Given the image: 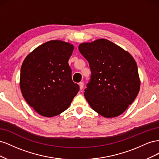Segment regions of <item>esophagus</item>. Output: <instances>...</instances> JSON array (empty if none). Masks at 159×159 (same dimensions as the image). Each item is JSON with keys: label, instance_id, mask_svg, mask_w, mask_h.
<instances>
[{"label": "esophagus", "instance_id": "34e87169", "mask_svg": "<svg viewBox=\"0 0 159 159\" xmlns=\"http://www.w3.org/2000/svg\"><path fill=\"white\" fill-rule=\"evenodd\" d=\"M79 85H80V89H81V90L84 89V83H83V82H80V83H79Z\"/></svg>", "mask_w": 159, "mask_h": 159}]
</instances>
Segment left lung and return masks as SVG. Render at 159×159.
Wrapping results in <instances>:
<instances>
[{"mask_svg":"<svg viewBox=\"0 0 159 159\" xmlns=\"http://www.w3.org/2000/svg\"><path fill=\"white\" fill-rule=\"evenodd\" d=\"M80 52L91 71L84 96L103 117H117L125 111L140 89L135 60L122 48L106 39L81 43Z\"/></svg>","mask_w":159,"mask_h":159,"instance_id":"obj_1","label":"left lung"}]
</instances>
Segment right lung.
Segmentation results:
<instances>
[{
  "mask_svg": "<svg viewBox=\"0 0 159 159\" xmlns=\"http://www.w3.org/2000/svg\"><path fill=\"white\" fill-rule=\"evenodd\" d=\"M74 48L68 42L51 40L37 47L23 61L20 78L22 96L42 116L52 117L64 112L79 91L68 64Z\"/></svg>",
  "mask_w": 159,
  "mask_h": 159,
  "instance_id": "obj_1",
  "label": "right lung"
}]
</instances>
